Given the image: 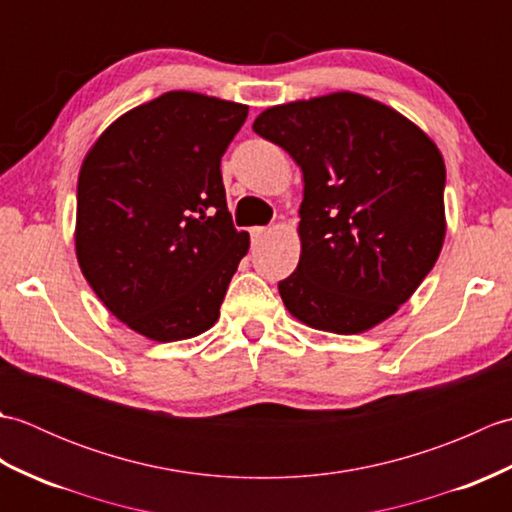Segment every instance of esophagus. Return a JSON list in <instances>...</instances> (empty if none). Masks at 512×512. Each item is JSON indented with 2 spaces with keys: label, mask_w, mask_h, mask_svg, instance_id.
<instances>
[{
  "label": "esophagus",
  "mask_w": 512,
  "mask_h": 512,
  "mask_svg": "<svg viewBox=\"0 0 512 512\" xmlns=\"http://www.w3.org/2000/svg\"><path fill=\"white\" fill-rule=\"evenodd\" d=\"M270 233V228L266 226H255L253 231H250V235H253V242H262V239Z\"/></svg>",
  "instance_id": "obj_1"
}]
</instances>
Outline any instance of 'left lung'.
Returning <instances> with one entry per match:
<instances>
[{"label":"left lung","instance_id":"left-lung-1","mask_svg":"<svg viewBox=\"0 0 512 512\" xmlns=\"http://www.w3.org/2000/svg\"><path fill=\"white\" fill-rule=\"evenodd\" d=\"M253 129L303 171L297 270L279 281L308 328L361 334L396 314L447 235L444 158L407 116L356 92L273 105Z\"/></svg>","mask_w":512,"mask_h":512}]
</instances>
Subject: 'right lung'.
Returning a JSON list of instances; mask_svg holds the SVG:
<instances>
[{"label":"right lung","mask_w":512,"mask_h":512,"mask_svg":"<svg viewBox=\"0 0 512 512\" xmlns=\"http://www.w3.org/2000/svg\"><path fill=\"white\" fill-rule=\"evenodd\" d=\"M248 105L173 90L118 116L76 184L81 273L118 321L149 341L193 339L220 319L250 248L226 206L220 160Z\"/></svg>","instance_id":"1"}]
</instances>
